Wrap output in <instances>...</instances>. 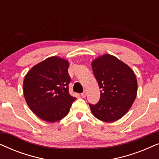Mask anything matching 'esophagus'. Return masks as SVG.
Wrapping results in <instances>:
<instances>
[{"mask_svg":"<svg viewBox=\"0 0 159 159\" xmlns=\"http://www.w3.org/2000/svg\"><path fill=\"white\" fill-rule=\"evenodd\" d=\"M86 95H87V91L86 90H84L83 93H81V96H82V98H85L86 97Z\"/></svg>","mask_w":159,"mask_h":159,"instance_id":"obj_1","label":"esophagus"}]
</instances>
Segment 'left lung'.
<instances>
[{
  "instance_id": "8db88e82",
  "label": "left lung",
  "mask_w": 159,
  "mask_h": 159,
  "mask_svg": "<svg viewBox=\"0 0 159 159\" xmlns=\"http://www.w3.org/2000/svg\"><path fill=\"white\" fill-rule=\"evenodd\" d=\"M92 67L101 90L99 101L95 105L89 103L91 111L99 120H118L127 114L135 100V75L127 64L108 54L93 61Z\"/></svg>"
}]
</instances>
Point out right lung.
<instances>
[{"instance_id": "right-lung-1", "label": "right lung", "mask_w": 159, "mask_h": 159, "mask_svg": "<svg viewBox=\"0 0 159 159\" xmlns=\"http://www.w3.org/2000/svg\"><path fill=\"white\" fill-rule=\"evenodd\" d=\"M69 62L48 58L32 67L24 80L23 91L30 109L43 120L55 122L68 114L76 98L69 92Z\"/></svg>"}]
</instances>
